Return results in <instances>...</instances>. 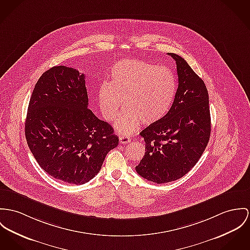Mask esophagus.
Here are the masks:
<instances>
[{
    "label": "esophagus",
    "instance_id": "esophagus-1",
    "mask_svg": "<svg viewBox=\"0 0 250 250\" xmlns=\"http://www.w3.org/2000/svg\"><path fill=\"white\" fill-rule=\"evenodd\" d=\"M119 141H120V143L121 144H127V143H129L130 142V139L127 137V136H120L119 137Z\"/></svg>",
    "mask_w": 250,
    "mask_h": 250
}]
</instances>
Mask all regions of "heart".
<instances>
[{"instance_id":"b5f03b06","label":"heart","mask_w":250,"mask_h":250,"mask_svg":"<svg viewBox=\"0 0 250 250\" xmlns=\"http://www.w3.org/2000/svg\"><path fill=\"white\" fill-rule=\"evenodd\" d=\"M110 83L98 90L100 110L108 122L113 121L123 105L126 108L116 123V130L130 135L141 121L150 125L167 114L176 93L172 71L143 60L125 59L110 70Z\"/></svg>"}]
</instances>
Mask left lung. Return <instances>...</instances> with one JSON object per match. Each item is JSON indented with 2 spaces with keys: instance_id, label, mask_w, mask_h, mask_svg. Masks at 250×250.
I'll return each instance as SVG.
<instances>
[{
  "instance_id": "left-lung-1",
  "label": "left lung",
  "mask_w": 250,
  "mask_h": 250,
  "mask_svg": "<svg viewBox=\"0 0 250 250\" xmlns=\"http://www.w3.org/2000/svg\"><path fill=\"white\" fill-rule=\"evenodd\" d=\"M168 55L177 66L175 99L167 115L141 131L146 152L135 167L141 177L156 184L172 182L188 172L204 153L211 132L204 81L184 58Z\"/></svg>"
}]
</instances>
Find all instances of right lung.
<instances>
[{
    "label": "right lung",
    "mask_w": 250,
    "mask_h": 250,
    "mask_svg": "<svg viewBox=\"0 0 250 250\" xmlns=\"http://www.w3.org/2000/svg\"><path fill=\"white\" fill-rule=\"evenodd\" d=\"M84 74L53 66L38 80L24 124L27 145L39 166L62 182L83 185L100 171L119 138L87 108Z\"/></svg>",
    "instance_id": "right-lung-1"
}]
</instances>
